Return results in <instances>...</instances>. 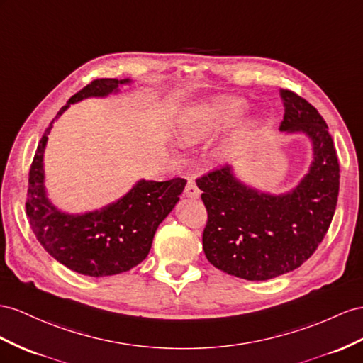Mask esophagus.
Wrapping results in <instances>:
<instances>
[{"label":"esophagus","instance_id":"obj_1","mask_svg":"<svg viewBox=\"0 0 363 363\" xmlns=\"http://www.w3.org/2000/svg\"><path fill=\"white\" fill-rule=\"evenodd\" d=\"M184 194H185V196H187V198H199V196H201V190L198 189L196 182H194L193 179H189L187 185H185Z\"/></svg>","mask_w":363,"mask_h":363}]
</instances>
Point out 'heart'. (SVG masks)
<instances>
[{
    "label": "heart",
    "instance_id": "1",
    "mask_svg": "<svg viewBox=\"0 0 363 363\" xmlns=\"http://www.w3.org/2000/svg\"><path fill=\"white\" fill-rule=\"evenodd\" d=\"M247 99L236 95H215L203 98L185 108L178 118V138L185 144L207 141L219 130L228 127L244 113ZM255 123H248L253 125Z\"/></svg>",
    "mask_w": 363,
    "mask_h": 363
}]
</instances>
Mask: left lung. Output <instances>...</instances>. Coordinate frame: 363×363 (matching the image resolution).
Masks as SVG:
<instances>
[{"label":"left lung","mask_w":363,"mask_h":363,"mask_svg":"<svg viewBox=\"0 0 363 363\" xmlns=\"http://www.w3.org/2000/svg\"><path fill=\"white\" fill-rule=\"evenodd\" d=\"M285 135L310 139L308 172L291 190L270 193L240 181L231 165L198 179L208 220L202 245L218 270L268 281L299 268L319 247L336 210L339 162L328 125L310 102L281 90Z\"/></svg>","instance_id":"1"}]
</instances>
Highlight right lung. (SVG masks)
<instances>
[{
	"mask_svg": "<svg viewBox=\"0 0 363 363\" xmlns=\"http://www.w3.org/2000/svg\"><path fill=\"white\" fill-rule=\"evenodd\" d=\"M130 84L133 81L128 78L96 79L73 95L45 128L29 173L26 210L36 239L60 264L90 277L119 274L141 264L157 227L170 215L187 184L182 178L164 182L139 179L115 202L86 213L62 211L49 199L44 150L55 121L75 102L116 95Z\"/></svg>",
	"mask_w": 363,
	"mask_h": 363,
	"instance_id": "obj_1",
	"label": "right lung"
}]
</instances>
